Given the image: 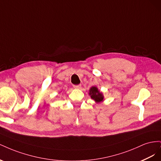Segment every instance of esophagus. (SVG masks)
I'll return each mask as SVG.
<instances>
[{
    "label": "esophagus",
    "mask_w": 161,
    "mask_h": 161,
    "mask_svg": "<svg viewBox=\"0 0 161 161\" xmlns=\"http://www.w3.org/2000/svg\"><path fill=\"white\" fill-rule=\"evenodd\" d=\"M74 88L75 89H80L81 88V85H73Z\"/></svg>",
    "instance_id": "1"
}]
</instances>
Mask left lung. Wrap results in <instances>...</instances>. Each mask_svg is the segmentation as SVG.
Masks as SVG:
<instances>
[{
	"instance_id": "1",
	"label": "left lung",
	"mask_w": 161,
	"mask_h": 161,
	"mask_svg": "<svg viewBox=\"0 0 161 161\" xmlns=\"http://www.w3.org/2000/svg\"><path fill=\"white\" fill-rule=\"evenodd\" d=\"M89 95H91V97L94 99L97 103H99L103 100V96L102 95L101 92H99L98 89L95 86H92L90 89Z\"/></svg>"
}]
</instances>
